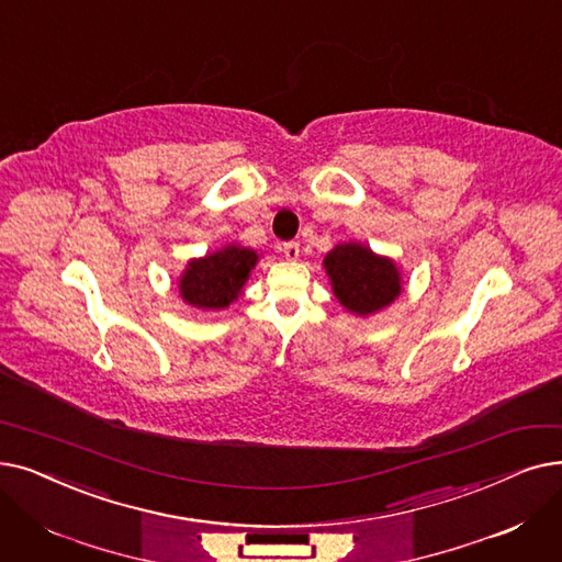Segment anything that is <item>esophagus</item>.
I'll return each instance as SVG.
<instances>
[{"instance_id":"34e87169","label":"esophagus","mask_w":562,"mask_h":562,"mask_svg":"<svg viewBox=\"0 0 562 562\" xmlns=\"http://www.w3.org/2000/svg\"><path fill=\"white\" fill-rule=\"evenodd\" d=\"M282 252H284V257H286L289 261H296V259L301 257V243H299V240H289V243H284V246H282Z\"/></svg>"}]
</instances>
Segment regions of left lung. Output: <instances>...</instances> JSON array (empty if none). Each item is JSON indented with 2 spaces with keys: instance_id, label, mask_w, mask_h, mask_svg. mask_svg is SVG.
Here are the masks:
<instances>
[{
  "instance_id": "left-lung-1",
  "label": "left lung",
  "mask_w": 562,
  "mask_h": 562,
  "mask_svg": "<svg viewBox=\"0 0 562 562\" xmlns=\"http://www.w3.org/2000/svg\"><path fill=\"white\" fill-rule=\"evenodd\" d=\"M337 301L349 312L368 316L400 296V276L390 259L358 243H345L324 259Z\"/></svg>"
}]
</instances>
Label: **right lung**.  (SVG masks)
Listing matches in <instances>:
<instances>
[{"mask_svg": "<svg viewBox=\"0 0 562 562\" xmlns=\"http://www.w3.org/2000/svg\"><path fill=\"white\" fill-rule=\"evenodd\" d=\"M255 263L257 255L252 250L236 246L194 259L181 278V296L194 307H227L240 294Z\"/></svg>", "mask_w": 562, "mask_h": 562, "instance_id": "1", "label": "right lung"}]
</instances>
